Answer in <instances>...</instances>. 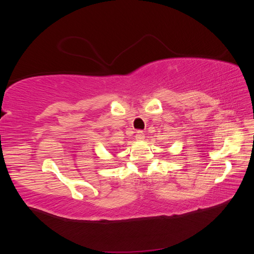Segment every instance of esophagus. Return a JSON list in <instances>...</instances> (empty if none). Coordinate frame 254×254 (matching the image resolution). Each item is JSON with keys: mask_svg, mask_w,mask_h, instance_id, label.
Returning a JSON list of instances; mask_svg holds the SVG:
<instances>
[{"mask_svg": "<svg viewBox=\"0 0 254 254\" xmlns=\"http://www.w3.org/2000/svg\"><path fill=\"white\" fill-rule=\"evenodd\" d=\"M135 137H136V140H143V139H144V133H143V131H141V130H139V131L136 132Z\"/></svg>", "mask_w": 254, "mask_h": 254, "instance_id": "obj_1", "label": "esophagus"}]
</instances>
